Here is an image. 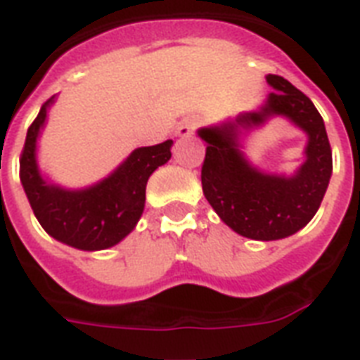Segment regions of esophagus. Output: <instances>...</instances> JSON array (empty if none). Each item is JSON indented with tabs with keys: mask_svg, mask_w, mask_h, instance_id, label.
<instances>
[{
	"mask_svg": "<svg viewBox=\"0 0 360 360\" xmlns=\"http://www.w3.org/2000/svg\"><path fill=\"white\" fill-rule=\"evenodd\" d=\"M198 119L196 117H186V119H183L179 122V126H177V136L179 137H188L191 134H194V130L198 128Z\"/></svg>",
	"mask_w": 360,
	"mask_h": 360,
	"instance_id": "1",
	"label": "esophagus"
}]
</instances>
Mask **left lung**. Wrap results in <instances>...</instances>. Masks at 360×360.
Returning a JSON list of instances; mask_svg holds the SVG:
<instances>
[{"label": "left lung", "mask_w": 360, "mask_h": 360, "mask_svg": "<svg viewBox=\"0 0 360 360\" xmlns=\"http://www.w3.org/2000/svg\"><path fill=\"white\" fill-rule=\"evenodd\" d=\"M266 81L274 92L259 111L198 130L207 143L202 164L204 196L234 232L260 241L281 240L304 229L319 210L333 174V149L311 100L283 77L268 75ZM276 114L309 134L307 162L292 178L253 169L239 150L240 128L264 124Z\"/></svg>", "instance_id": "1"}]
</instances>
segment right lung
Listing matches in <instances>:
<instances>
[{
	"instance_id": "add662e5",
	"label": "right lung",
	"mask_w": 360,
	"mask_h": 360,
	"mask_svg": "<svg viewBox=\"0 0 360 360\" xmlns=\"http://www.w3.org/2000/svg\"><path fill=\"white\" fill-rule=\"evenodd\" d=\"M46 100L27 128L20 155V181L39 224L54 240L82 251L117 245L130 234L145 207V186L150 174L172 158V139L153 147H139L113 174L100 183L65 191L43 179L35 160V145L45 126Z\"/></svg>"
}]
</instances>
